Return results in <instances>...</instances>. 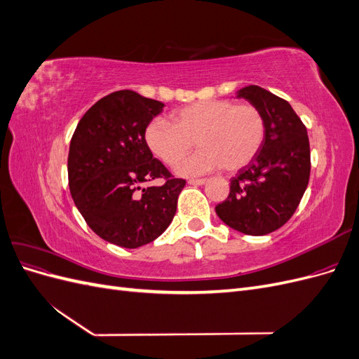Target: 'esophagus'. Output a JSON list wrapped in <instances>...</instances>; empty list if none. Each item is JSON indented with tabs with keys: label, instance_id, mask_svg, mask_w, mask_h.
<instances>
[{
	"label": "esophagus",
	"instance_id": "obj_1",
	"mask_svg": "<svg viewBox=\"0 0 359 359\" xmlns=\"http://www.w3.org/2000/svg\"><path fill=\"white\" fill-rule=\"evenodd\" d=\"M206 180L205 178H199V180H189V184L190 186H202V184H205Z\"/></svg>",
	"mask_w": 359,
	"mask_h": 359
}]
</instances>
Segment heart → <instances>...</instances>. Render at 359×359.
I'll use <instances>...</instances> for the list:
<instances>
[{
  "instance_id": "obj_1",
  "label": "heart",
  "mask_w": 359,
  "mask_h": 359,
  "mask_svg": "<svg viewBox=\"0 0 359 359\" xmlns=\"http://www.w3.org/2000/svg\"><path fill=\"white\" fill-rule=\"evenodd\" d=\"M265 118L253 104L231 100H206L189 104L172 114V123L154 118L145 127L148 149L166 165L176 163L188 152L192 140L201 148L180 162L175 172L184 177L202 175L214 169H241L264 145Z\"/></svg>"
}]
</instances>
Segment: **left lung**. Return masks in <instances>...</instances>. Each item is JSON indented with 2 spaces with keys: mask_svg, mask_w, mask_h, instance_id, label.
Wrapping results in <instances>:
<instances>
[{
  "mask_svg": "<svg viewBox=\"0 0 359 359\" xmlns=\"http://www.w3.org/2000/svg\"><path fill=\"white\" fill-rule=\"evenodd\" d=\"M262 112L266 123L257 156L231 180L227 199L215 206L232 229L260 236L277 231L298 208L310 178L307 128L292 106L257 85L236 91Z\"/></svg>",
  "mask_w": 359,
  "mask_h": 359,
  "instance_id": "left-lung-1",
  "label": "left lung"
}]
</instances>
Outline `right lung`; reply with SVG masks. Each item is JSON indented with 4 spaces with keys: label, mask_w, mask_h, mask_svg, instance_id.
Masks as SVG:
<instances>
[{
    "label": "right lung",
    "mask_w": 359,
    "mask_h": 359,
    "mask_svg": "<svg viewBox=\"0 0 359 359\" xmlns=\"http://www.w3.org/2000/svg\"><path fill=\"white\" fill-rule=\"evenodd\" d=\"M165 104L123 90L103 97L81 118L69 149V186L76 208L104 241L137 248L168 229L186 181L172 178L148 149L144 132ZM156 177L167 181L142 188Z\"/></svg>",
    "instance_id": "obj_1"
}]
</instances>
